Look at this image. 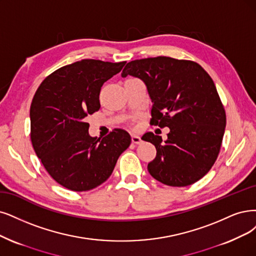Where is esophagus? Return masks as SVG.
Listing matches in <instances>:
<instances>
[{"label": "esophagus", "instance_id": "obj_1", "mask_svg": "<svg viewBox=\"0 0 256 256\" xmlns=\"http://www.w3.org/2000/svg\"><path fill=\"white\" fill-rule=\"evenodd\" d=\"M132 142L135 144H139L141 142V138L137 135H132Z\"/></svg>", "mask_w": 256, "mask_h": 256}]
</instances>
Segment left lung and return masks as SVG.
<instances>
[{
  "label": "left lung",
  "mask_w": 256,
  "mask_h": 256,
  "mask_svg": "<svg viewBox=\"0 0 256 256\" xmlns=\"http://www.w3.org/2000/svg\"><path fill=\"white\" fill-rule=\"evenodd\" d=\"M142 80L152 99L150 122L168 126V139L148 132L142 139L156 148L148 164L156 180L186 186L210 171L218 157L226 112L212 78L190 60L155 56L128 62L122 70Z\"/></svg>",
  "instance_id": "1"
}]
</instances>
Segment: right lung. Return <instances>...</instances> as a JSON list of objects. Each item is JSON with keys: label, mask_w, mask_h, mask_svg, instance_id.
<instances>
[{"label": "right lung", "mask_w": 256, "mask_h": 256, "mask_svg": "<svg viewBox=\"0 0 256 256\" xmlns=\"http://www.w3.org/2000/svg\"><path fill=\"white\" fill-rule=\"evenodd\" d=\"M126 61L85 59L54 70L38 88L30 106V139L36 156L54 182L74 192L88 191L112 175L130 144L124 130L90 137L85 118L99 110L104 82Z\"/></svg>", "instance_id": "1"}]
</instances>
